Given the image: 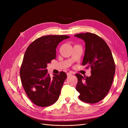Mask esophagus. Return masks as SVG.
<instances>
[{
    "instance_id": "esophagus-1",
    "label": "esophagus",
    "mask_w": 128,
    "mask_h": 128,
    "mask_svg": "<svg viewBox=\"0 0 128 128\" xmlns=\"http://www.w3.org/2000/svg\"><path fill=\"white\" fill-rule=\"evenodd\" d=\"M72 72H67V76H70V75H72Z\"/></svg>"
}]
</instances>
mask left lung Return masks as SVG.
<instances>
[{
    "mask_svg": "<svg viewBox=\"0 0 128 128\" xmlns=\"http://www.w3.org/2000/svg\"><path fill=\"white\" fill-rule=\"evenodd\" d=\"M74 36L84 41L86 50L82 65L91 69L90 77L76 74L78 98L87 103H96L105 97L113 83L115 72L113 56L106 42L96 34L87 32Z\"/></svg>",
    "mask_w": 128,
    "mask_h": 128,
    "instance_id": "obj_1",
    "label": "left lung"
}]
</instances>
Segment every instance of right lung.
Listing matches in <instances>:
<instances>
[{
	"label": "right lung",
	"mask_w": 128,
	"mask_h": 128,
	"mask_svg": "<svg viewBox=\"0 0 128 128\" xmlns=\"http://www.w3.org/2000/svg\"><path fill=\"white\" fill-rule=\"evenodd\" d=\"M66 35H48L33 42L27 48L20 69V75L24 91L32 102L40 107H47L59 98L67 74L48 73V64L56 58V48Z\"/></svg>",
	"instance_id": "right-lung-1"
}]
</instances>
